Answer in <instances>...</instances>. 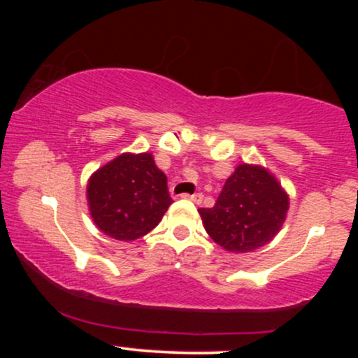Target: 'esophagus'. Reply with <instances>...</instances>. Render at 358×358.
Returning <instances> with one entry per match:
<instances>
[{
	"label": "esophagus",
	"mask_w": 358,
	"mask_h": 358,
	"mask_svg": "<svg viewBox=\"0 0 358 358\" xmlns=\"http://www.w3.org/2000/svg\"><path fill=\"white\" fill-rule=\"evenodd\" d=\"M182 199L192 200V202H195V203H200V202H202L203 195H202V193H193V195H188V193H185V195H182Z\"/></svg>",
	"instance_id": "obj_1"
}]
</instances>
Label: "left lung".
I'll return each instance as SVG.
<instances>
[{
  "instance_id": "obj_1",
  "label": "left lung",
  "mask_w": 358,
  "mask_h": 358,
  "mask_svg": "<svg viewBox=\"0 0 358 358\" xmlns=\"http://www.w3.org/2000/svg\"><path fill=\"white\" fill-rule=\"evenodd\" d=\"M289 195L268 168L241 163L212 208H200L203 227L229 252H252L269 244L285 224Z\"/></svg>"
}]
</instances>
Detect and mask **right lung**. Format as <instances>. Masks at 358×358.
<instances>
[{
  "label": "right lung",
  "mask_w": 358,
  "mask_h": 358,
  "mask_svg": "<svg viewBox=\"0 0 358 358\" xmlns=\"http://www.w3.org/2000/svg\"><path fill=\"white\" fill-rule=\"evenodd\" d=\"M173 203L166 175L151 153H122L102 165L87 182L94 224L116 241L133 242L151 232Z\"/></svg>",
  "instance_id": "obj_1"
}]
</instances>
